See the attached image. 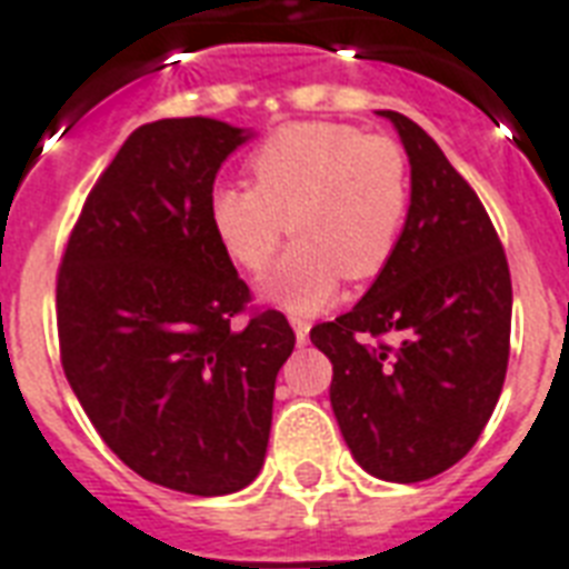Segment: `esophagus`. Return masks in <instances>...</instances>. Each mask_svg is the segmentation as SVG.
<instances>
[{"instance_id":"34e87169","label":"esophagus","mask_w":569,"mask_h":569,"mask_svg":"<svg viewBox=\"0 0 569 569\" xmlns=\"http://www.w3.org/2000/svg\"><path fill=\"white\" fill-rule=\"evenodd\" d=\"M292 328H295V342L298 346H307L310 342V325L303 319H292Z\"/></svg>"}]
</instances>
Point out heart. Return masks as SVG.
Returning a JSON list of instances; mask_svg holds the SVG:
<instances>
[{
    "mask_svg": "<svg viewBox=\"0 0 569 569\" xmlns=\"http://www.w3.org/2000/svg\"><path fill=\"white\" fill-rule=\"evenodd\" d=\"M253 186L223 182L209 221L239 268L259 274L298 232L262 283V298L295 316L325 310L342 274L369 280L398 248L410 206L405 150L348 123H289L250 153Z\"/></svg>",
    "mask_w": 569,
    "mask_h": 569,
    "instance_id": "b5f03b06",
    "label": "heart"
}]
</instances>
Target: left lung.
Returning <instances> with one entry per match:
<instances>
[{
  "mask_svg": "<svg viewBox=\"0 0 569 569\" xmlns=\"http://www.w3.org/2000/svg\"><path fill=\"white\" fill-rule=\"evenodd\" d=\"M410 209L355 310L310 330L333 363L330 405L360 467L413 485L467 455L493 413L511 351V271L478 194L428 132L398 111ZM397 337L369 347L366 336Z\"/></svg>",
  "mask_w": 569,
  "mask_h": 569,
  "instance_id": "8db88e82",
  "label": "left lung"
}]
</instances>
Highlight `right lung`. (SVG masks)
<instances>
[{"label": "right lung", "mask_w": 569, "mask_h": 569, "mask_svg": "<svg viewBox=\"0 0 569 569\" xmlns=\"http://www.w3.org/2000/svg\"><path fill=\"white\" fill-rule=\"evenodd\" d=\"M250 129L138 127L102 171L58 268L61 366L114 455L191 496L248 487L266 463L283 312L232 328L250 292L209 221L214 177Z\"/></svg>", "instance_id": "1"}]
</instances>
